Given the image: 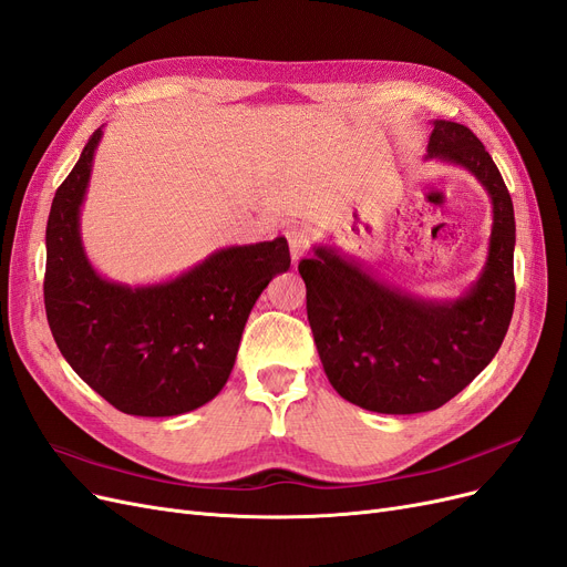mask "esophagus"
Returning a JSON list of instances; mask_svg holds the SVG:
<instances>
[{
	"label": "esophagus",
	"mask_w": 567,
	"mask_h": 567,
	"mask_svg": "<svg viewBox=\"0 0 567 567\" xmlns=\"http://www.w3.org/2000/svg\"><path fill=\"white\" fill-rule=\"evenodd\" d=\"M284 234H286V241L290 248V258H292V262H298L309 248V241H311L309 229L307 227H288Z\"/></svg>",
	"instance_id": "1"
}]
</instances>
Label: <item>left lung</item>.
Masks as SVG:
<instances>
[{
    "label": "left lung",
    "mask_w": 567,
    "mask_h": 567,
    "mask_svg": "<svg viewBox=\"0 0 567 567\" xmlns=\"http://www.w3.org/2000/svg\"><path fill=\"white\" fill-rule=\"evenodd\" d=\"M426 157L472 171L493 202L487 260L462 298H413L328 246L298 265L330 384L384 415L426 413L457 396L493 361L514 315V204L493 157L470 128L445 120L434 122Z\"/></svg>",
    "instance_id": "left-lung-1"
}]
</instances>
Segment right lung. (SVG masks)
Instances as JSON below:
<instances>
[{
	"instance_id": "1",
	"label": "right lung",
	"mask_w": 567,
	"mask_h": 567,
	"mask_svg": "<svg viewBox=\"0 0 567 567\" xmlns=\"http://www.w3.org/2000/svg\"><path fill=\"white\" fill-rule=\"evenodd\" d=\"M101 135V128L91 135L51 204L49 328L74 373L116 410L183 415L220 394L252 305L290 267L288 241L220 248L166 284L131 288L103 279L80 237V208Z\"/></svg>"
}]
</instances>
